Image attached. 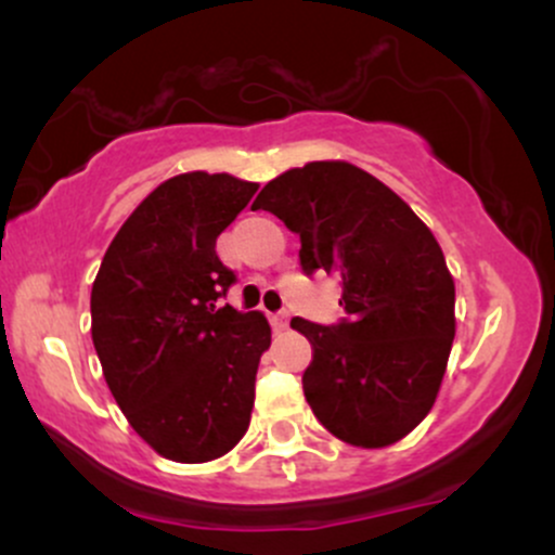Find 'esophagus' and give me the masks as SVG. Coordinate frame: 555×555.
Segmentation results:
<instances>
[{"mask_svg":"<svg viewBox=\"0 0 555 555\" xmlns=\"http://www.w3.org/2000/svg\"><path fill=\"white\" fill-rule=\"evenodd\" d=\"M271 326H273V331H284L286 326H289V315H286V313H273L271 315Z\"/></svg>","mask_w":555,"mask_h":555,"instance_id":"1","label":"esophagus"}]
</instances>
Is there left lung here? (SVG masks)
I'll return each instance as SVG.
<instances>
[{
	"instance_id": "left-lung-1",
	"label": "left lung",
	"mask_w": 555,
	"mask_h": 555,
	"mask_svg": "<svg viewBox=\"0 0 555 555\" xmlns=\"http://www.w3.org/2000/svg\"><path fill=\"white\" fill-rule=\"evenodd\" d=\"M258 208L299 234L308 276H341V323L292 318L313 347L302 375L310 410L344 443L401 441L430 412L454 341V279L441 245L391 188L347 162L284 171L260 190Z\"/></svg>"
}]
</instances>
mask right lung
Returning <instances> with one entry per match:
<instances>
[{
  "label": "right lung",
  "instance_id": "obj_1",
  "mask_svg": "<svg viewBox=\"0 0 555 555\" xmlns=\"http://www.w3.org/2000/svg\"><path fill=\"white\" fill-rule=\"evenodd\" d=\"M258 184L188 171L162 182L112 240L91 289V336L106 386L156 454L201 464L240 443L256 404L263 313L219 299L234 284L216 237Z\"/></svg>",
  "mask_w": 555,
  "mask_h": 555
}]
</instances>
